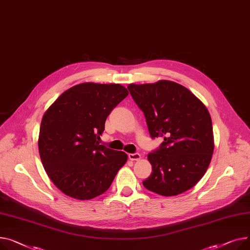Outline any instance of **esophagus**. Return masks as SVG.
Wrapping results in <instances>:
<instances>
[{
  "mask_svg": "<svg viewBox=\"0 0 250 250\" xmlns=\"http://www.w3.org/2000/svg\"><path fill=\"white\" fill-rule=\"evenodd\" d=\"M128 157L130 160H138L141 158V155L139 153H129Z\"/></svg>",
  "mask_w": 250,
  "mask_h": 250,
  "instance_id": "34e87169",
  "label": "esophagus"
}]
</instances>
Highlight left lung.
Listing matches in <instances>:
<instances>
[{"label": "left lung", "mask_w": 250, "mask_h": 250, "mask_svg": "<svg viewBox=\"0 0 250 250\" xmlns=\"http://www.w3.org/2000/svg\"><path fill=\"white\" fill-rule=\"evenodd\" d=\"M127 87L144 113L150 136L165 139L147 155L152 172L143 186L166 197L192 188L207 171L214 151L206 106L187 87L170 81Z\"/></svg>", "instance_id": "1"}]
</instances>
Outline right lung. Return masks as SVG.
Listing matches in <instances>:
<instances>
[{
    "mask_svg": "<svg viewBox=\"0 0 250 250\" xmlns=\"http://www.w3.org/2000/svg\"><path fill=\"white\" fill-rule=\"evenodd\" d=\"M128 96L119 83H83L62 93L44 113L38 149L49 179L65 195L94 199L110 188L127 154L97 141L111 111Z\"/></svg>",
    "mask_w": 250,
    "mask_h": 250,
    "instance_id": "1",
    "label": "right lung"
}]
</instances>
